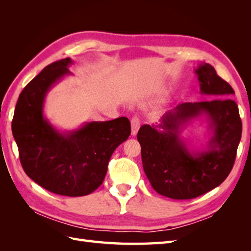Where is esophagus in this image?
Segmentation results:
<instances>
[{
  "label": "esophagus",
  "instance_id": "esophagus-1",
  "mask_svg": "<svg viewBox=\"0 0 251 251\" xmlns=\"http://www.w3.org/2000/svg\"><path fill=\"white\" fill-rule=\"evenodd\" d=\"M131 126H132V135L135 136L137 134L139 127H140V120L138 117H133L131 120Z\"/></svg>",
  "mask_w": 251,
  "mask_h": 251
}]
</instances>
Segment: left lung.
Listing matches in <instances>:
<instances>
[{
	"mask_svg": "<svg viewBox=\"0 0 251 251\" xmlns=\"http://www.w3.org/2000/svg\"><path fill=\"white\" fill-rule=\"evenodd\" d=\"M200 93L207 100L183 102L166 112L157 125L140 127L143 171L155 191L176 200L193 199L219 186L228 176L242 136V121L233 89L215 68L202 63L195 70ZM202 115L213 135L206 148L189 151L179 135Z\"/></svg>",
	"mask_w": 251,
	"mask_h": 251,
	"instance_id": "obj_1",
	"label": "left lung"
}]
</instances>
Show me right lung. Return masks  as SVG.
<instances>
[{
	"label": "right lung",
	"instance_id": "obj_1",
	"mask_svg": "<svg viewBox=\"0 0 251 251\" xmlns=\"http://www.w3.org/2000/svg\"><path fill=\"white\" fill-rule=\"evenodd\" d=\"M73 64L70 57L45 67L22 91L14 110L12 134L29 178L47 191L80 197L100 186L113 151L131 134L126 117L91 121L77 130L59 132L44 116L49 90Z\"/></svg>",
	"mask_w": 251,
	"mask_h": 251
}]
</instances>
